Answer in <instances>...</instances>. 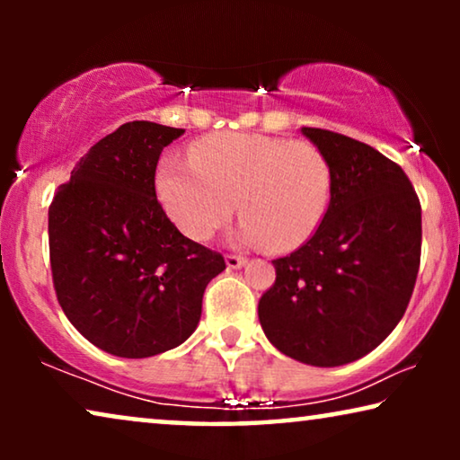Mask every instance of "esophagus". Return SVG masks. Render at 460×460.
I'll use <instances>...</instances> for the list:
<instances>
[{"label": "esophagus", "mask_w": 460, "mask_h": 460, "mask_svg": "<svg viewBox=\"0 0 460 460\" xmlns=\"http://www.w3.org/2000/svg\"><path fill=\"white\" fill-rule=\"evenodd\" d=\"M226 263H228V268L238 270V268H243L244 263H247V260H244V257H241V255H226Z\"/></svg>", "instance_id": "obj_1"}]
</instances>
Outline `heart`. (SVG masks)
Instances as JSON below:
<instances>
[{"label": "heart", "instance_id": "b5f03b06", "mask_svg": "<svg viewBox=\"0 0 460 460\" xmlns=\"http://www.w3.org/2000/svg\"><path fill=\"white\" fill-rule=\"evenodd\" d=\"M190 159H163L156 192L172 222L192 241H209L236 200L243 216L238 243L291 251L310 241L329 211L332 169L310 142L213 134L194 144Z\"/></svg>", "mask_w": 460, "mask_h": 460}]
</instances>
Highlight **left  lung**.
I'll list each match as a JSON object with an SVG mask.
<instances>
[{"instance_id": "left-lung-1", "label": "left lung", "mask_w": 460, "mask_h": 460, "mask_svg": "<svg viewBox=\"0 0 460 460\" xmlns=\"http://www.w3.org/2000/svg\"><path fill=\"white\" fill-rule=\"evenodd\" d=\"M332 169L329 211L305 244L274 260L257 314L270 343L310 367L367 356L404 316L420 263V203L400 165L368 144L301 128Z\"/></svg>"}]
</instances>
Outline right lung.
<instances>
[{
    "instance_id": "right-lung-1",
    "label": "right lung",
    "mask_w": 460,
    "mask_h": 460,
    "mask_svg": "<svg viewBox=\"0 0 460 460\" xmlns=\"http://www.w3.org/2000/svg\"><path fill=\"white\" fill-rule=\"evenodd\" d=\"M184 129L123 123L73 167L49 205L56 297L87 341L119 358L178 348L197 331L224 257L190 241L155 190L163 148Z\"/></svg>"
}]
</instances>
